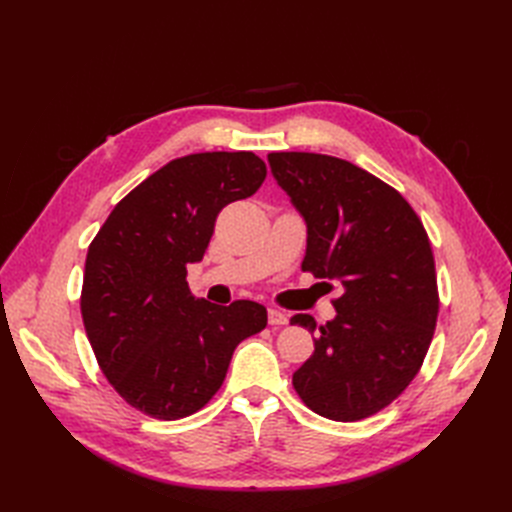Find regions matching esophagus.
<instances>
[{
  "instance_id": "1",
  "label": "esophagus",
  "mask_w": 512,
  "mask_h": 512,
  "mask_svg": "<svg viewBox=\"0 0 512 512\" xmlns=\"http://www.w3.org/2000/svg\"><path fill=\"white\" fill-rule=\"evenodd\" d=\"M269 324H273V327H284V324H288V316L284 312H280V309L271 307L269 309Z\"/></svg>"
}]
</instances>
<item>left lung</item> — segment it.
Returning a JSON list of instances; mask_svg holds the SVG:
<instances>
[{"mask_svg": "<svg viewBox=\"0 0 512 512\" xmlns=\"http://www.w3.org/2000/svg\"><path fill=\"white\" fill-rule=\"evenodd\" d=\"M267 160L307 228L301 269L339 288L292 384L316 414L361 421L406 389L429 350L438 290L427 232L404 196L352 162L305 151ZM290 322L316 331L309 314Z\"/></svg>", "mask_w": 512, "mask_h": 512, "instance_id": "left-lung-1", "label": "left lung"}]
</instances>
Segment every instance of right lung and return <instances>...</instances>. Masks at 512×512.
Here are the masks:
<instances>
[{
    "label": "right lung",
    "instance_id": "add662e5",
    "mask_svg": "<svg viewBox=\"0 0 512 512\" xmlns=\"http://www.w3.org/2000/svg\"><path fill=\"white\" fill-rule=\"evenodd\" d=\"M267 166L252 151L170 160L121 200L91 241L81 314L102 374L130 406L162 421L218 393L245 337L267 327L254 301L194 299L188 265L203 260L218 213L252 196Z\"/></svg>",
    "mask_w": 512,
    "mask_h": 512
}]
</instances>
